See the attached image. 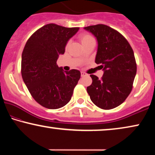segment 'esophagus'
<instances>
[{"label": "esophagus", "instance_id": "1", "mask_svg": "<svg viewBox=\"0 0 155 155\" xmlns=\"http://www.w3.org/2000/svg\"><path fill=\"white\" fill-rule=\"evenodd\" d=\"M86 75H87V74L84 73V72H81V76H82V77H84V76H86Z\"/></svg>", "mask_w": 155, "mask_h": 155}]
</instances>
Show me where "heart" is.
Segmentation results:
<instances>
[{"label": "heart", "mask_w": 155, "mask_h": 155, "mask_svg": "<svg viewBox=\"0 0 155 155\" xmlns=\"http://www.w3.org/2000/svg\"><path fill=\"white\" fill-rule=\"evenodd\" d=\"M79 39L80 40V41H81V43L83 44V46L86 45L87 44L90 43V41H94V38H93L92 36L89 35V34L86 33L81 34V35L79 36Z\"/></svg>", "instance_id": "obj_1"}]
</instances>
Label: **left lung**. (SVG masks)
<instances>
[{
    "label": "left lung",
    "mask_w": 155,
    "mask_h": 155,
    "mask_svg": "<svg viewBox=\"0 0 155 155\" xmlns=\"http://www.w3.org/2000/svg\"><path fill=\"white\" fill-rule=\"evenodd\" d=\"M98 41L95 63L104 71L101 79L90 75L92 83L87 87L91 100L102 109H111L126 100L133 89L137 72L134 53L120 32L107 25L84 27Z\"/></svg>",
    "instance_id": "obj_1"
}]
</instances>
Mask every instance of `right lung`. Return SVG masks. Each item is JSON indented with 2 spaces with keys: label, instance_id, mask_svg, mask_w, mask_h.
<instances>
[{
  "label": "right lung",
  "instance_id": "add662e5",
  "mask_svg": "<svg viewBox=\"0 0 155 155\" xmlns=\"http://www.w3.org/2000/svg\"><path fill=\"white\" fill-rule=\"evenodd\" d=\"M78 30L79 27L68 28L51 23L37 29L25 44L22 77L31 97L42 107L59 109L71 99L81 74L75 69L63 71L56 61Z\"/></svg>",
  "mask_w": 155,
  "mask_h": 155
}]
</instances>
